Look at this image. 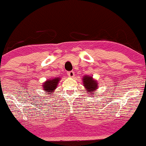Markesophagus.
I'll list each match as a JSON object with an SVG mask.
<instances>
[{"mask_svg": "<svg viewBox=\"0 0 146 146\" xmlns=\"http://www.w3.org/2000/svg\"><path fill=\"white\" fill-rule=\"evenodd\" d=\"M67 74H68V77L70 78H74V72L73 71H70V72H67Z\"/></svg>", "mask_w": 146, "mask_h": 146, "instance_id": "obj_1", "label": "esophagus"}]
</instances>
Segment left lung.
Here are the masks:
<instances>
[{
  "instance_id": "1",
  "label": "left lung",
  "mask_w": 146,
  "mask_h": 146,
  "mask_svg": "<svg viewBox=\"0 0 146 146\" xmlns=\"http://www.w3.org/2000/svg\"><path fill=\"white\" fill-rule=\"evenodd\" d=\"M83 85L86 88L87 92L88 94H94V91L98 88V83L95 80L92 79V77L84 76L83 77Z\"/></svg>"
}]
</instances>
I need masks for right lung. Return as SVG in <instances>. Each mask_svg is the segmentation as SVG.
<instances>
[{"mask_svg":"<svg viewBox=\"0 0 146 146\" xmlns=\"http://www.w3.org/2000/svg\"><path fill=\"white\" fill-rule=\"evenodd\" d=\"M60 81V78H54L53 80H49L45 82L43 84V90L46 91V94H52V92H54V90L57 88L58 82Z\"/></svg>","mask_w":146,"mask_h":146,"instance_id":"add662e5","label":"right lung"}]
</instances>
